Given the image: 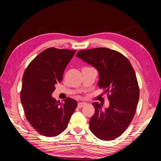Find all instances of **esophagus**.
<instances>
[{"mask_svg":"<svg viewBox=\"0 0 161 161\" xmlns=\"http://www.w3.org/2000/svg\"><path fill=\"white\" fill-rule=\"evenodd\" d=\"M86 104V103L85 102H80V103H78L77 107H78V108H82Z\"/></svg>","mask_w":161,"mask_h":161,"instance_id":"34e87169","label":"esophagus"}]
</instances>
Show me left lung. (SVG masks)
I'll return each instance as SVG.
<instances>
[{
    "label": "left lung",
    "mask_w": 161,
    "mask_h": 161,
    "mask_svg": "<svg viewBox=\"0 0 161 161\" xmlns=\"http://www.w3.org/2000/svg\"><path fill=\"white\" fill-rule=\"evenodd\" d=\"M77 57L96 68L98 86L108 92L109 107L105 110L102 103H92L95 112L89 121L91 131L101 140H114L129 126L137 107L139 88L135 71L126 57L108 48L80 50Z\"/></svg>",
    "instance_id": "1"
}]
</instances>
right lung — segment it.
Wrapping results in <instances>:
<instances>
[{"mask_svg": "<svg viewBox=\"0 0 161 161\" xmlns=\"http://www.w3.org/2000/svg\"><path fill=\"white\" fill-rule=\"evenodd\" d=\"M75 52L47 48L32 59L24 72L21 103L30 124L42 136L54 137L63 132L77 107V102L69 97L60 103L52 97L54 85L62 80Z\"/></svg>", "mask_w": 161, "mask_h": 161, "instance_id": "obj_1", "label": "right lung"}]
</instances>
